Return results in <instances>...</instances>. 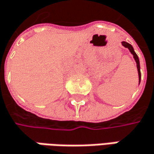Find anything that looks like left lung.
I'll list each match as a JSON object with an SVG mask.
<instances>
[{
    "label": "left lung",
    "mask_w": 154,
    "mask_h": 154,
    "mask_svg": "<svg viewBox=\"0 0 154 154\" xmlns=\"http://www.w3.org/2000/svg\"><path fill=\"white\" fill-rule=\"evenodd\" d=\"M122 45H123V46H124V47H125V48L129 49V50H130V52H131V54L133 55V57H134V59H135V61H136V63H137V69H138V72H139V78H140V77H141V74H140V60H139V57H138L137 54L135 53V51H134V50H133L132 46H131L130 43H128V42H122Z\"/></svg>",
    "instance_id": "1"
}]
</instances>
